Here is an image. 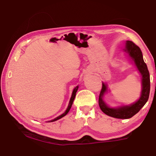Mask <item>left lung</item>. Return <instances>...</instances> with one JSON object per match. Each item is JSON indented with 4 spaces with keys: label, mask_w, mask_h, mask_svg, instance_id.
I'll return each mask as SVG.
<instances>
[{
    "label": "left lung",
    "mask_w": 156,
    "mask_h": 156,
    "mask_svg": "<svg viewBox=\"0 0 156 156\" xmlns=\"http://www.w3.org/2000/svg\"><path fill=\"white\" fill-rule=\"evenodd\" d=\"M125 51H127L130 57L133 59L135 65L142 76V91L140 98L135 103L118 108H112L107 107L102 101V97L107 90L106 85L102 83L98 98L99 107L101 111L106 115L117 119H129L137 114L148 101L150 92V73L146 64L144 62L140 48L133 41H127L126 42Z\"/></svg>",
    "instance_id": "1"
}]
</instances>
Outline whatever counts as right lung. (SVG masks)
I'll use <instances>...</instances> for the list:
<instances>
[{
  "label": "right lung",
  "instance_id": "obj_1",
  "mask_svg": "<svg viewBox=\"0 0 156 156\" xmlns=\"http://www.w3.org/2000/svg\"><path fill=\"white\" fill-rule=\"evenodd\" d=\"M78 87H76L74 89V90H73V92H72V97H71V98H70V101H69V105H68V108L66 109V111H65V112L64 113H63L62 115H59V116H58V117H56L55 119H54V120H51V121H49V122H53V121H57V120H58V119H61V118H62L63 117H64V116L66 115H67L68 114V112H69V109L71 108V107H72V103H73V101H74V98H75V97H76V92H77V90H78Z\"/></svg>",
  "mask_w": 156,
  "mask_h": 156
}]
</instances>
